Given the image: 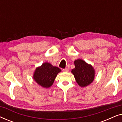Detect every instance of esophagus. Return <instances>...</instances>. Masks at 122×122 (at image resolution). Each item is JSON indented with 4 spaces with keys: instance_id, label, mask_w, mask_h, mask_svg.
Here are the masks:
<instances>
[{
    "instance_id": "obj_1",
    "label": "esophagus",
    "mask_w": 122,
    "mask_h": 122,
    "mask_svg": "<svg viewBox=\"0 0 122 122\" xmlns=\"http://www.w3.org/2000/svg\"><path fill=\"white\" fill-rule=\"evenodd\" d=\"M63 71H65V72H68V71H69V68H65V69H63Z\"/></svg>"
}]
</instances>
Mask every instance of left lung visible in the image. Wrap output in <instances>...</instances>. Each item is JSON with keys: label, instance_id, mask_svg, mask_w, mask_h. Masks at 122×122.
Instances as JSON below:
<instances>
[{"label": "left lung", "instance_id": "left-lung-1", "mask_svg": "<svg viewBox=\"0 0 122 122\" xmlns=\"http://www.w3.org/2000/svg\"><path fill=\"white\" fill-rule=\"evenodd\" d=\"M75 68L71 72L74 75L76 82L81 87H86L94 81L96 71L91 64L83 59H78L74 61Z\"/></svg>", "mask_w": 122, "mask_h": 122}]
</instances>
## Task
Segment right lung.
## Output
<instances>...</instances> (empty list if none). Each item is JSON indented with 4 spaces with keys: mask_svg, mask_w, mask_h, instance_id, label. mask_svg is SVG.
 Wrapping results in <instances>:
<instances>
[{
    "mask_svg": "<svg viewBox=\"0 0 122 122\" xmlns=\"http://www.w3.org/2000/svg\"><path fill=\"white\" fill-rule=\"evenodd\" d=\"M61 71V69L57 66H53L48 62H45L36 68L33 78L40 86L49 88L52 86L57 74Z\"/></svg>",
    "mask_w": 122,
    "mask_h": 122,
    "instance_id": "right-lung-1",
    "label": "right lung"
}]
</instances>
